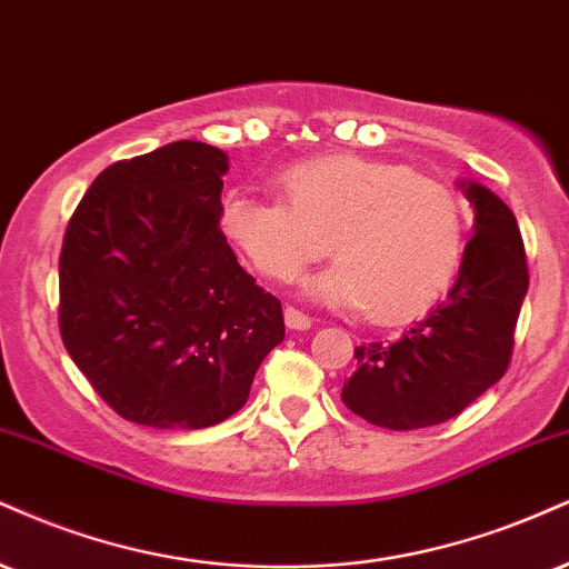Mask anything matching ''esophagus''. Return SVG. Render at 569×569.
Instances as JSON below:
<instances>
[{
  "instance_id": "obj_1",
  "label": "esophagus",
  "mask_w": 569,
  "mask_h": 569,
  "mask_svg": "<svg viewBox=\"0 0 569 569\" xmlns=\"http://www.w3.org/2000/svg\"><path fill=\"white\" fill-rule=\"evenodd\" d=\"M283 318H286V326H289L291 331H307V328L312 326V318H310V315L299 312L297 307H286Z\"/></svg>"
}]
</instances>
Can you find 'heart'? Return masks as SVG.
Masks as SVG:
<instances>
[{
  "mask_svg": "<svg viewBox=\"0 0 569 569\" xmlns=\"http://www.w3.org/2000/svg\"><path fill=\"white\" fill-rule=\"evenodd\" d=\"M280 193H224L219 228L259 276L289 283L331 251L339 257L307 283L315 299L366 307L376 323H402L440 302L458 276L467 217L448 184L408 167L331 153L297 161Z\"/></svg>",
  "mask_w": 569,
  "mask_h": 569,
  "instance_id": "b5f03b06",
  "label": "heart"
}]
</instances>
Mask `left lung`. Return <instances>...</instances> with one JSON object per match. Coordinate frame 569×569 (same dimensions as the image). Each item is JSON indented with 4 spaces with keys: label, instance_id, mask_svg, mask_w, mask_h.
Listing matches in <instances>:
<instances>
[{
    "label": "left lung",
    "instance_id": "left-lung-1",
    "mask_svg": "<svg viewBox=\"0 0 569 569\" xmlns=\"http://www.w3.org/2000/svg\"><path fill=\"white\" fill-rule=\"evenodd\" d=\"M475 209V236L463 249L445 302L392 345L355 347L358 371L341 400L352 413L385 429L435 427L506 373L527 293V259L517 217L490 188L461 180Z\"/></svg>",
    "mask_w": 569,
    "mask_h": 569
}]
</instances>
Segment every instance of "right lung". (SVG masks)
Here are the masks:
<instances>
[{
  "instance_id": "add662e5",
  "label": "right lung",
  "mask_w": 569,
  "mask_h": 569,
  "mask_svg": "<svg viewBox=\"0 0 569 569\" xmlns=\"http://www.w3.org/2000/svg\"><path fill=\"white\" fill-rule=\"evenodd\" d=\"M228 153L177 140L89 184L60 251V337L121 419L207 429L249 400L283 310L219 230Z\"/></svg>"
}]
</instances>
